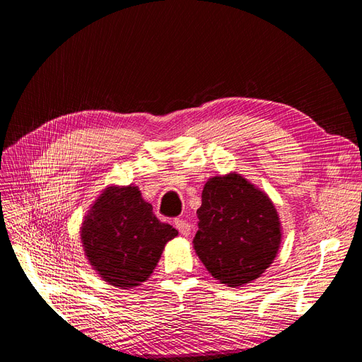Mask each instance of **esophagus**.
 <instances>
[{
    "mask_svg": "<svg viewBox=\"0 0 362 362\" xmlns=\"http://www.w3.org/2000/svg\"><path fill=\"white\" fill-rule=\"evenodd\" d=\"M175 228H177L180 234L184 237H189L192 233V226L187 221H185V218H180V217L175 218Z\"/></svg>",
    "mask_w": 362,
    "mask_h": 362,
    "instance_id": "esophagus-1",
    "label": "esophagus"
}]
</instances>
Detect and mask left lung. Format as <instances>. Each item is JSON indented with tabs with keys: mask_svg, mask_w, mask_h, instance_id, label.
<instances>
[{
	"mask_svg": "<svg viewBox=\"0 0 362 362\" xmlns=\"http://www.w3.org/2000/svg\"><path fill=\"white\" fill-rule=\"evenodd\" d=\"M193 247L211 276L238 288L258 279L282 242L279 214L269 194L237 172L204 185Z\"/></svg>",
	"mask_w": 362,
	"mask_h": 362,
	"instance_id": "1",
	"label": "left lung"
}]
</instances>
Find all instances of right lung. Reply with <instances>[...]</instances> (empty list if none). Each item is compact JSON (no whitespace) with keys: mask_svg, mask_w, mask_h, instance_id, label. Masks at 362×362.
<instances>
[{"mask_svg":"<svg viewBox=\"0 0 362 362\" xmlns=\"http://www.w3.org/2000/svg\"><path fill=\"white\" fill-rule=\"evenodd\" d=\"M178 235L160 222L137 185H108L80 226L84 255L113 287L136 288L157 267L163 249Z\"/></svg>","mask_w":362,"mask_h":362,"instance_id":"right-lung-1","label":"right lung"}]
</instances>
